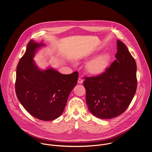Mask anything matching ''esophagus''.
Here are the masks:
<instances>
[{
  "label": "esophagus",
  "instance_id": "obj_1",
  "mask_svg": "<svg viewBox=\"0 0 152 152\" xmlns=\"http://www.w3.org/2000/svg\"><path fill=\"white\" fill-rule=\"evenodd\" d=\"M78 84H83V80L81 78H79L78 79Z\"/></svg>",
  "mask_w": 152,
  "mask_h": 152
}]
</instances>
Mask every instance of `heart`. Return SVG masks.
I'll use <instances>...</instances> for the list:
<instances>
[{
  "label": "heart",
  "instance_id": "heart-1",
  "mask_svg": "<svg viewBox=\"0 0 152 152\" xmlns=\"http://www.w3.org/2000/svg\"><path fill=\"white\" fill-rule=\"evenodd\" d=\"M110 56L108 53H102L88 62L86 69L88 73L93 75L102 74L108 68Z\"/></svg>",
  "mask_w": 152,
  "mask_h": 152
}]
</instances>
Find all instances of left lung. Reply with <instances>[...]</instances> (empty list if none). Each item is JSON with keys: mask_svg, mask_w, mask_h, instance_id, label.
<instances>
[{"mask_svg": "<svg viewBox=\"0 0 152 152\" xmlns=\"http://www.w3.org/2000/svg\"><path fill=\"white\" fill-rule=\"evenodd\" d=\"M115 58L102 74L84 78L88 108L98 118L111 119L121 115L128 108L136 91L135 60L119 40Z\"/></svg>", "mask_w": 152, "mask_h": 152, "instance_id": "1", "label": "left lung"}]
</instances>
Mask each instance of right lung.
I'll use <instances>...</instances> for the list:
<instances>
[{
  "mask_svg": "<svg viewBox=\"0 0 152 152\" xmlns=\"http://www.w3.org/2000/svg\"><path fill=\"white\" fill-rule=\"evenodd\" d=\"M43 45L33 40L28 42L17 66L15 90L19 102L31 115L49 121L63 112L69 95L77 84L78 72L62 74L52 68L41 70L33 58Z\"/></svg>",
  "mask_w": 152,
  "mask_h": 152,
  "instance_id": "add662e5",
  "label": "right lung"
}]
</instances>
